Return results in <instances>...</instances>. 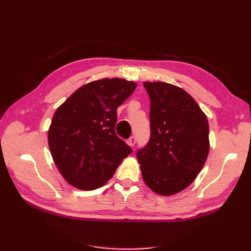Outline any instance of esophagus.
Here are the masks:
<instances>
[{"label":"esophagus","instance_id":"1","mask_svg":"<svg viewBox=\"0 0 251 251\" xmlns=\"http://www.w3.org/2000/svg\"><path fill=\"white\" fill-rule=\"evenodd\" d=\"M127 143H128V146H130V147H134L135 143H136V136H131V137L128 138V140H127Z\"/></svg>","mask_w":251,"mask_h":251}]
</instances>
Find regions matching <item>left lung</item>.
I'll use <instances>...</instances> for the list:
<instances>
[{"mask_svg":"<svg viewBox=\"0 0 251 251\" xmlns=\"http://www.w3.org/2000/svg\"><path fill=\"white\" fill-rule=\"evenodd\" d=\"M143 86L151 100V136L137 151L142 178L159 195L177 194L193 183L206 161L208 121L181 88L160 81Z\"/></svg>","mask_w":251,"mask_h":251,"instance_id":"8db88e82","label":"left lung"}]
</instances>
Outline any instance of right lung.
Listing matches in <instances>:
<instances>
[{
	"label": "right lung",
	"instance_id": "right-lung-1",
	"mask_svg": "<svg viewBox=\"0 0 251 251\" xmlns=\"http://www.w3.org/2000/svg\"><path fill=\"white\" fill-rule=\"evenodd\" d=\"M136 83L103 78L80 87L53 115L48 143L53 160L68 183L92 191L110 180L132 153L116 132L117 108Z\"/></svg>",
	"mask_w": 251,
	"mask_h": 251
}]
</instances>
